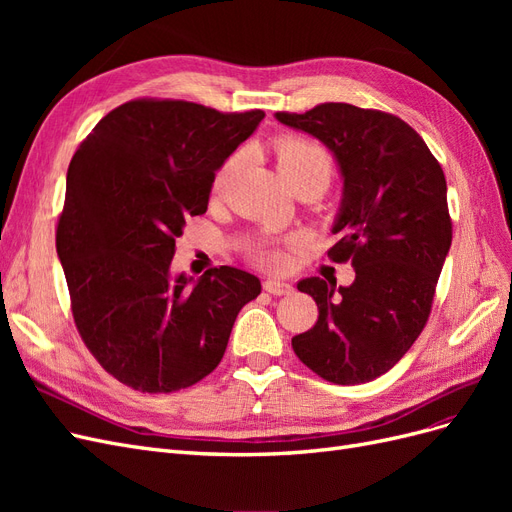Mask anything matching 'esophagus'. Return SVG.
<instances>
[{"mask_svg": "<svg viewBox=\"0 0 512 512\" xmlns=\"http://www.w3.org/2000/svg\"><path fill=\"white\" fill-rule=\"evenodd\" d=\"M265 290L269 294H275V297H282V294H290L292 286L286 282H277V280H267L265 282Z\"/></svg>", "mask_w": 512, "mask_h": 512, "instance_id": "obj_1", "label": "esophagus"}]
</instances>
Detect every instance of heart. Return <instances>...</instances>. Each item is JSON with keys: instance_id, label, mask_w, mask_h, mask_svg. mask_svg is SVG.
<instances>
[{"instance_id": "obj_1", "label": "heart", "mask_w": 512, "mask_h": 512, "mask_svg": "<svg viewBox=\"0 0 512 512\" xmlns=\"http://www.w3.org/2000/svg\"><path fill=\"white\" fill-rule=\"evenodd\" d=\"M275 153H277V166H280V173L288 185L299 179H316L324 185V188H327L333 173V160L329 156V151L322 145L307 141V138H301V136H284L275 143ZM241 160L243 156L239 151L226 158V162L218 168V173H215V179H213L215 192H224L228 188L230 181L237 175ZM254 256L258 262H262V265L267 267H280L284 262V254L271 243L260 245Z\"/></svg>"}]
</instances>
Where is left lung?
I'll list each match as a JSON object with an SVG mask.
<instances>
[{
  "label": "left lung",
  "instance_id": "8db88e82",
  "mask_svg": "<svg viewBox=\"0 0 512 512\" xmlns=\"http://www.w3.org/2000/svg\"><path fill=\"white\" fill-rule=\"evenodd\" d=\"M275 119L333 153L344 192L329 258L354 267L350 286L297 284L314 297L318 320L292 337V350L333 384L369 382L410 350L429 318L453 241L442 166L406 121L382 111L327 102Z\"/></svg>",
  "mask_w": 512,
  "mask_h": 512
}]
</instances>
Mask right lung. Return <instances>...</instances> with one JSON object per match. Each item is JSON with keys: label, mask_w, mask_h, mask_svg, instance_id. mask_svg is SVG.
<instances>
[{"label": "right lung", "mask_w": 512, "mask_h": 512, "mask_svg": "<svg viewBox=\"0 0 512 512\" xmlns=\"http://www.w3.org/2000/svg\"><path fill=\"white\" fill-rule=\"evenodd\" d=\"M262 111L220 113L183 100L117 106L72 156L57 256L72 316L98 363L143 393L188 389L220 365L256 275L170 273L185 220L203 215L226 158Z\"/></svg>", "instance_id": "add662e5"}]
</instances>
